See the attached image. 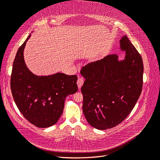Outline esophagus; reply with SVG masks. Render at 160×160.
<instances>
[{"label":"esophagus","instance_id":"esophagus-1","mask_svg":"<svg viewBox=\"0 0 160 160\" xmlns=\"http://www.w3.org/2000/svg\"><path fill=\"white\" fill-rule=\"evenodd\" d=\"M84 80L83 78H81V77H79L78 78V80H77V85H78V88H81V87L82 86L83 84H84Z\"/></svg>","mask_w":160,"mask_h":160}]
</instances>
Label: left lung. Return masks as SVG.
<instances>
[{
    "instance_id": "8db88e82",
    "label": "left lung",
    "mask_w": 160,
    "mask_h": 160,
    "mask_svg": "<svg viewBox=\"0 0 160 160\" xmlns=\"http://www.w3.org/2000/svg\"><path fill=\"white\" fill-rule=\"evenodd\" d=\"M123 60L116 54L83 67V112L89 124L105 130L120 124L134 108L142 88V57L125 35L120 40Z\"/></svg>"
}]
</instances>
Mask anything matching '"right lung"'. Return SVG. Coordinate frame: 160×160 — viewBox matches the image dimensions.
<instances>
[{"label":"right lung","instance_id":"obj_1","mask_svg":"<svg viewBox=\"0 0 160 160\" xmlns=\"http://www.w3.org/2000/svg\"><path fill=\"white\" fill-rule=\"evenodd\" d=\"M27 37L13 61L10 87L13 99L25 118L34 126L45 128L56 123L63 114L65 100L78 90L77 76L58 72L37 76L25 65L23 51Z\"/></svg>","mask_w":160,"mask_h":160}]
</instances>
